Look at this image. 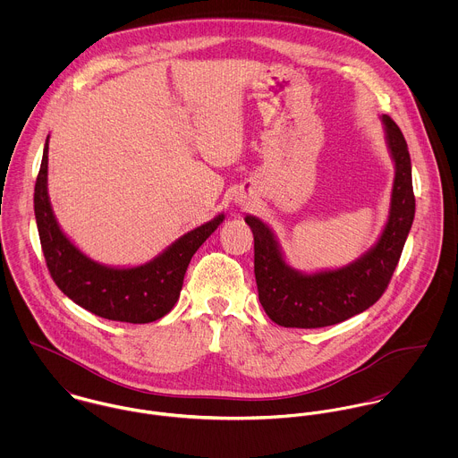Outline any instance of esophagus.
<instances>
[{
	"label": "esophagus",
	"mask_w": 458,
	"mask_h": 458,
	"mask_svg": "<svg viewBox=\"0 0 458 458\" xmlns=\"http://www.w3.org/2000/svg\"><path fill=\"white\" fill-rule=\"evenodd\" d=\"M242 206H245V202H242Z\"/></svg>",
	"instance_id": "34e87169"
}]
</instances>
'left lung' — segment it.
I'll return each instance as SVG.
<instances>
[{
    "instance_id": "obj_1",
    "label": "left lung",
    "mask_w": 458,
    "mask_h": 458,
    "mask_svg": "<svg viewBox=\"0 0 458 458\" xmlns=\"http://www.w3.org/2000/svg\"><path fill=\"white\" fill-rule=\"evenodd\" d=\"M394 167L386 224L376 243L340 267H293L271 227L256 215L245 222L254 233V273L264 312L284 327H323L372 307L392 278L414 220V194L407 142L390 116H381Z\"/></svg>"
}]
</instances>
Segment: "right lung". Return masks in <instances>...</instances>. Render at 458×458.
<instances>
[{"mask_svg": "<svg viewBox=\"0 0 458 458\" xmlns=\"http://www.w3.org/2000/svg\"><path fill=\"white\" fill-rule=\"evenodd\" d=\"M49 135L35 183V218L53 280L73 303L109 321L144 325L164 318L180 298L197 249L224 222L218 213L174 240L158 256L135 266H111L86 256L62 229L49 199Z\"/></svg>", "mask_w": 458, "mask_h": 458, "instance_id": "obj_1", "label": "right lung"}]
</instances>
